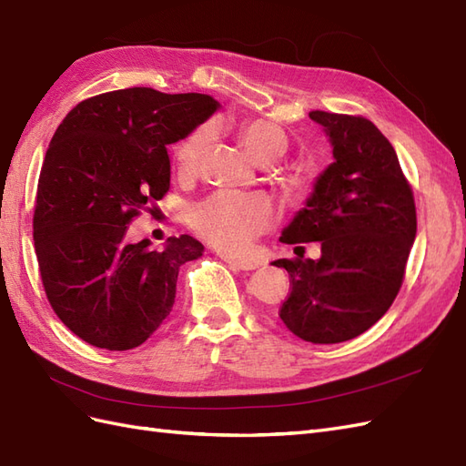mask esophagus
<instances>
[{
    "label": "esophagus",
    "mask_w": 466,
    "mask_h": 466,
    "mask_svg": "<svg viewBox=\"0 0 466 466\" xmlns=\"http://www.w3.org/2000/svg\"><path fill=\"white\" fill-rule=\"evenodd\" d=\"M221 258H223L225 264H229V268H233V270H255L257 268V264L248 262V260L233 258V257H228V255H223Z\"/></svg>",
    "instance_id": "esophagus-1"
}]
</instances>
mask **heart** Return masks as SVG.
<instances>
[{
  "instance_id": "1",
  "label": "heart",
  "mask_w": 466,
  "mask_h": 466,
  "mask_svg": "<svg viewBox=\"0 0 466 466\" xmlns=\"http://www.w3.org/2000/svg\"><path fill=\"white\" fill-rule=\"evenodd\" d=\"M211 125L204 123L187 133L176 145L174 160L182 176L199 168L211 143ZM241 141L257 162L276 160L286 147L288 137L279 125L267 119H250L241 125ZM274 223V209L264 196L218 192L198 202L190 211L192 229L221 253L241 255Z\"/></svg>"
}]
</instances>
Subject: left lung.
<instances>
[{
  "instance_id": "left-lung-1",
  "label": "left lung",
  "mask_w": 466,
  "mask_h": 466,
  "mask_svg": "<svg viewBox=\"0 0 466 466\" xmlns=\"http://www.w3.org/2000/svg\"><path fill=\"white\" fill-rule=\"evenodd\" d=\"M309 117L329 135L335 162L280 241H319L321 258L274 260L290 276L279 316L304 341L331 345L370 329L392 306L418 218L396 150L372 121L319 109Z\"/></svg>"
}]
</instances>
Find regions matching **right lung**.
Masks as SVG:
<instances>
[{
    "mask_svg": "<svg viewBox=\"0 0 466 466\" xmlns=\"http://www.w3.org/2000/svg\"><path fill=\"white\" fill-rule=\"evenodd\" d=\"M208 94L127 87L87 97L50 139L36 186L33 241L50 308L82 341L107 350L145 343L168 318L190 235L129 243V223L170 190L167 147L204 123Z\"/></svg>",
    "mask_w": 466,
    "mask_h": 466,
    "instance_id": "add662e5",
    "label": "right lung"
}]
</instances>
